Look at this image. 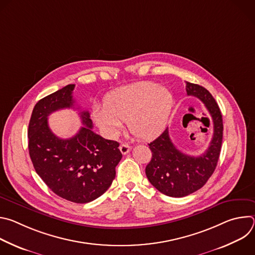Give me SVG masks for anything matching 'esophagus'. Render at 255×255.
<instances>
[{
	"mask_svg": "<svg viewBox=\"0 0 255 255\" xmlns=\"http://www.w3.org/2000/svg\"><path fill=\"white\" fill-rule=\"evenodd\" d=\"M119 148H120V151L122 152V154H127L131 150V146H130V145H128L127 143H122Z\"/></svg>",
	"mask_w": 255,
	"mask_h": 255,
	"instance_id": "esophagus-1",
	"label": "esophagus"
}]
</instances>
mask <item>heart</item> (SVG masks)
<instances>
[{
    "instance_id": "b5f03b06",
    "label": "heart",
    "mask_w": 255,
    "mask_h": 255,
    "mask_svg": "<svg viewBox=\"0 0 255 255\" xmlns=\"http://www.w3.org/2000/svg\"><path fill=\"white\" fill-rule=\"evenodd\" d=\"M173 106L172 94L153 82H140L113 91L105 105H95L93 117L110 137L128 122L130 132L141 139H152L166 126Z\"/></svg>"
}]
</instances>
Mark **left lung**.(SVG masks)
Listing matches in <instances>:
<instances>
[{
    "instance_id": "1",
    "label": "left lung",
    "mask_w": 255,
    "mask_h": 255,
    "mask_svg": "<svg viewBox=\"0 0 255 255\" xmlns=\"http://www.w3.org/2000/svg\"><path fill=\"white\" fill-rule=\"evenodd\" d=\"M186 90L188 96L197 97L205 104L214 132L208 149L200 156L180 152L171 142L167 128L148 144L152 157L145 173L156 190L173 198L186 197L207 183L217 166L223 138L222 115L213 96L204 87L188 82Z\"/></svg>"
}]
</instances>
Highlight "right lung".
Instances as JSON below:
<instances>
[{
	"label": "right lung",
	"mask_w": 255,
	"mask_h": 255,
	"mask_svg": "<svg viewBox=\"0 0 255 255\" xmlns=\"http://www.w3.org/2000/svg\"><path fill=\"white\" fill-rule=\"evenodd\" d=\"M75 85L46 96L35 105L28 127V148L33 166L57 196L85 204L102 196L116 175L122 158L119 143L96 134L90 113H80L83 127L71 138L52 133L48 116L61 109L74 108Z\"/></svg>",
	"instance_id": "right-lung-1"
}]
</instances>
